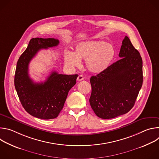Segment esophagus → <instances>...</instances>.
<instances>
[{
	"label": "esophagus",
	"instance_id": "esophagus-1",
	"mask_svg": "<svg viewBox=\"0 0 159 159\" xmlns=\"http://www.w3.org/2000/svg\"><path fill=\"white\" fill-rule=\"evenodd\" d=\"M84 77L82 75H79L77 77V80L78 81H81V80H84Z\"/></svg>",
	"mask_w": 159,
	"mask_h": 159
}]
</instances>
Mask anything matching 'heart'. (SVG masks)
Here are the masks:
<instances>
[{
  "mask_svg": "<svg viewBox=\"0 0 159 159\" xmlns=\"http://www.w3.org/2000/svg\"><path fill=\"white\" fill-rule=\"evenodd\" d=\"M116 55L115 47L104 41H86L78 43L74 53L67 52L65 54V63L71 67L79 66L80 60H85L89 72L100 74L109 66Z\"/></svg>",
  "mask_w": 159,
  "mask_h": 159,
  "instance_id": "heart-1",
  "label": "heart"
}]
</instances>
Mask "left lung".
<instances>
[{
  "instance_id": "1",
  "label": "left lung",
  "mask_w": 159,
  "mask_h": 159,
  "mask_svg": "<svg viewBox=\"0 0 159 159\" xmlns=\"http://www.w3.org/2000/svg\"><path fill=\"white\" fill-rule=\"evenodd\" d=\"M119 57L120 60L90 79V104L102 119L114 118L129 111L142 86V59L128 36L123 40Z\"/></svg>"
}]
</instances>
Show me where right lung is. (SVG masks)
<instances>
[{"mask_svg":"<svg viewBox=\"0 0 159 159\" xmlns=\"http://www.w3.org/2000/svg\"><path fill=\"white\" fill-rule=\"evenodd\" d=\"M55 38H32L17 63L14 85L22 106L31 116L50 120L57 118L63 107L68 93L76 84L78 75H63L52 72L44 82L36 83L30 78V61L41 49L58 46Z\"/></svg>","mask_w":159,"mask_h":159,"instance_id":"add662e5","label":"right lung"}]
</instances>
